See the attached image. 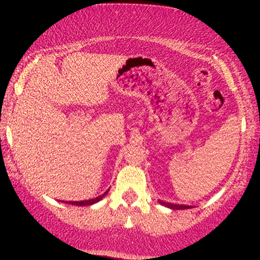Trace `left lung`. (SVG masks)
Masks as SVG:
<instances>
[{"instance_id":"1","label":"left lung","mask_w":260,"mask_h":260,"mask_svg":"<svg viewBox=\"0 0 260 260\" xmlns=\"http://www.w3.org/2000/svg\"><path fill=\"white\" fill-rule=\"evenodd\" d=\"M159 203L161 205H164V207H168L170 209H174V210H180V209H189L192 207H189V205H180V204H172V203H166V202H162V201H159Z\"/></svg>"}]
</instances>
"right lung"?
Here are the masks:
<instances>
[{
	"label": "right lung",
	"mask_w": 260,
	"mask_h": 260,
	"mask_svg": "<svg viewBox=\"0 0 260 260\" xmlns=\"http://www.w3.org/2000/svg\"><path fill=\"white\" fill-rule=\"evenodd\" d=\"M107 192H109V190H106V192L104 193V194L96 197V198L89 199V201H82V202H64V203H67V204H72V205H91V204H95V203H98L99 201H101V199H103L104 197H105V196L107 194Z\"/></svg>",
	"instance_id": "obj_1"
}]
</instances>
